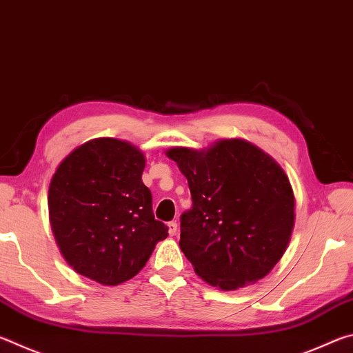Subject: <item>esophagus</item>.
I'll list each match as a JSON object with an SVG mask.
<instances>
[{"label":"esophagus","mask_w":353,"mask_h":353,"mask_svg":"<svg viewBox=\"0 0 353 353\" xmlns=\"http://www.w3.org/2000/svg\"><path fill=\"white\" fill-rule=\"evenodd\" d=\"M177 223L176 221H171V223H168V232H170V235L171 236H174V235H177Z\"/></svg>","instance_id":"34e87169"}]
</instances>
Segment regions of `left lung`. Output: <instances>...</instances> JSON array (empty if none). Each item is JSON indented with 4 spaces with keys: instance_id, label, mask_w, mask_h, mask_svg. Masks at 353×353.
Returning a JSON list of instances; mask_svg holds the SVG:
<instances>
[{
    "instance_id": "left-lung-1",
    "label": "left lung",
    "mask_w": 353,
    "mask_h": 353,
    "mask_svg": "<svg viewBox=\"0 0 353 353\" xmlns=\"http://www.w3.org/2000/svg\"><path fill=\"white\" fill-rule=\"evenodd\" d=\"M166 155L188 181L193 205L181 216L179 246L196 274L225 291L265 277L294 227V194L283 170L243 140Z\"/></svg>"
}]
</instances>
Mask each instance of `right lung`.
Returning <instances> with one entry per match:
<instances>
[{
    "mask_svg": "<svg viewBox=\"0 0 353 353\" xmlns=\"http://www.w3.org/2000/svg\"><path fill=\"white\" fill-rule=\"evenodd\" d=\"M145 157L126 141L98 139L59 165L48 196L52 234L81 276L118 285L137 276L168 225L154 218L141 181Z\"/></svg>",
    "mask_w": 353,
    "mask_h": 353,
    "instance_id": "right-lung-1",
    "label": "right lung"
}]
</instances>
